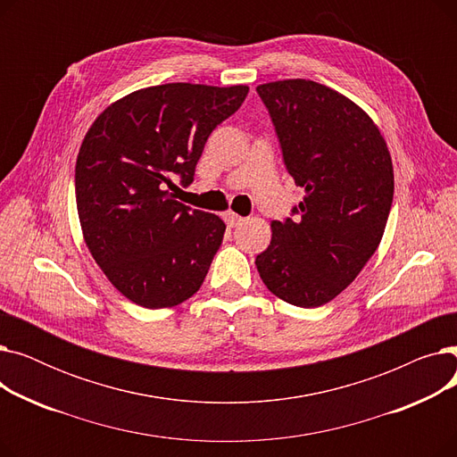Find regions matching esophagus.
<instances>
[{
	"instance_id": "1",
	"label": "esophagus",
	"mask_w": 457,
	"mask_h": 457,
	"mask_svg": "<svg viewBox=\"0 0 457 457\" xmlns=\"http://www.w3.org/2000/svg\"><path fill=\"white\" fill-rule=\"evenodd\" d=\"M224 220H226V224L229 226V228H237L238 224H243V216H238L237 212H233V211H226L224 212Z\"/></svg>"
}]
</instances>
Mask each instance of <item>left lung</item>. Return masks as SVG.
<instances>
[{
	"label": "left lung",
	"instance_id": "1",
	"mask_svg": "<svg viewBox=\"0 0 457 457\" xmlns=\"http://www.w3.org/2000/svg\"><path fill=\"white\" fill-rule=\"evenodd\" d=\"M257 94L305 196L291 219L272 222L255 265L283 302L319 307L346 289L381 241L395 192L391 155L369 114L329 87L285 79Z\"/></svg>",
	"mask_w": 457,
	"mask_h": 457
}]
</instances>
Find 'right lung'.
I'll list each match as a JSON object with an SVG mask.
<instances>
[{
  "instance_id": "1",
  "label": "right lung",
  "mask_w": 457,
  "mask_h": 457,
  "mask_svg": "<svg viewBox=\"0 0 457 457\" xmlns=\"http://www.w3.org/2000/svg\"><path fill=\"white\" fill-rule=\"evenodd\" d=\"M246 96L245 85L148 87L109 105L85 135L76 162L85 243L137 305L172 307L202 287L226 224L176 202L172 178L195 181L209 135Z\"/></svg>"
}]
</instances>
